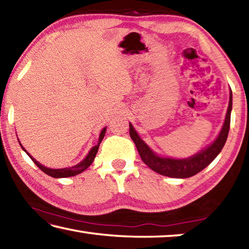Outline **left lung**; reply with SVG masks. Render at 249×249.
<instances>
[{"mask_svg": "<svg viewBox=\"0 0 249 249\" xmlns=\"http://www.w3.org/2000/svg\"><path fill=\"white\" fill-rule=\"evenodd\" d=\"M231 105H233V96H231V90L230 88L229 107H227L224 123H223L220 133L211 144L200 151H197L196 154L190 156V157L174 158L158 155L138 135L132 123H129L130 138H132L135 146H136L142 160L151 170H154L159 175L170 177V178H189V177L196 175L197 172L208 167L216 158V156L221 153L226 142L227 135H229Z\"/></svg>", "mask_w": 249, "mask_h": 249, "instance_id": "obj_1", "label": "left lung"}]
</instances>
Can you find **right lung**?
<instances>
[{
	"mask_svg": "<svg viewBox=\"0 0 249 249\" xmlns=\"http://www.w3.org/2000/svg\"><path fill=\"white\" fill-rule=\"evenodd\" d=\"M105 132H107V126H105V127H103L102 129H101L100 135H99L98 144L92 147L89 153L87 154L86 157H84L81 160V161H80L79 163H77V165L72 166V167L60 168V169H53V168H48V167H46L44 165H41L40 162L37 161L35 158H33V156L29 154L26 149L24 148L23 145L20 144L19 141H18V142H19L20 147H22V149L28 155V157L31 158L33 161L35 162V165L38 167L41 171H44L46 175L53 177V178H68V177H73V176H77L79 174H81V172H83L84 170L87 169L88 167L91 165L92 162H93V160H94L95 156H96V153H98V150H99V146H100L101 142H102V140H103L104 136H105Z\"/></svg>",
	"mask_w": 249,
	"mask_h": 249,
	"instance_id": "right-lung-1",
	"label": "right lung"
}]
</instances>
